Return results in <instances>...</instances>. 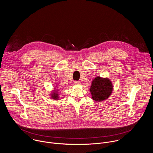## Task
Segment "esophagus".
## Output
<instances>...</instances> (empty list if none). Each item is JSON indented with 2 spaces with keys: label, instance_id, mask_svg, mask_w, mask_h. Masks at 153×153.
Segmentation results:
<instances>
[{
  "label": "esophagus",
  "instance_id": "34e87169",
  "mask_svg": "<svg viewBox=\"0 0 153 153\" xmlns=\"http://www.w3.org/2000/svg\"><path fill=\"white\" fill-rule=\"evenodd\" d=\"M80 83H80V81H75V82H74V84L76 85H80Z\"/></svg>",
  "mask_w": 153,
  "mask_h": 153
}]
</instances>
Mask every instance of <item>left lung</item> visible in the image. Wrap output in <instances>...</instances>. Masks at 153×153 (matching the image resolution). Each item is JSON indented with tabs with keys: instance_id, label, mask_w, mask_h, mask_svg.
I'll use <instances>...</instances> for the list:
<instances>
[{
	"instance_id": "obj_1",
	"label": "left lung",
	"mask_w": 153,
	"mask_h": 153,
	"mask_svg": "<svg viewBox=\"0 0 153 153\" xmlns=\"http://www.w3.org/2000/svg\"><path fill=\"white\" fill-rule=\"evenodd\" d=\"M113 89V85L110 79L97 77L92 82L90 91L92 99L100 102L108 98L111 95Z\"/></svg>"
}]
</instances>
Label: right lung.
Instances as JSON below:
<instances>
[{"label": "right lung", "mask_w": 153, "mask_h": 153, "mask_svg": "<svg viewBox=\"0 0 153 153\" xmlns=\"http://www.w3.org/2000/svg\"><path fill=\"white\" fill-rule=\"evenodd\" d=\"M58 92L57 91H54L51 94V98H53L54 100H58L59 99V96H58Z\"/></svg>", "instance_id": "add662e5"}]
</instances>
